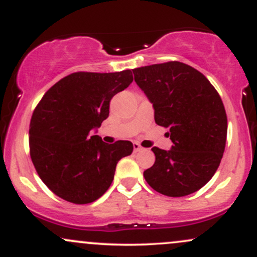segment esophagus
<instances>
[{"instance_id":"1","label":"esophagus","mask_w":257,"mask_h":257,"mask_svg":"<svg viewBox=\"0 0 257 257\" xmlns=\"http://www.w3.org/2000/svg\"><path fill=\"white\" fill-rule=\"evenodd\" d=\"M133 147H134V152H139V151H143V146L140 145V144L138 143H134L133 144Z\"/></svg>"}]
</instances>
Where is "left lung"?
<instances>
[{
  "label": "left lung",
  "mask_w": 257,
  "mask_h": 257,
  "mask_svg": "<svg viewBox=\"0 0 257 257\" xmlns=\"http://www.w3.org/2000/svg\"><path fill=\"white\" fill-rule=\"evenodd\" d=\"M135 82L168 129L169 151L152 147L155 164L144 178L168 197L196 192L214 176L226 146L227 116L219 93L198 70L180 61L133 70Z\"/></svg>",
  "instance_id": "left-lung-1"
}]
</instances>
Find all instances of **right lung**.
Wrapping results in <instances>:
<instances>
[{"instance_id":"add662e5","label":"right lung","mask_w":257,"mask_h":257,"mask_svg":"<svg viewBox=\"0 0 257 257\" xmlns=\"http://www.w3.org/2000/svg\"><path fill=\"white\" fill-rule=\"evenodd\" d=\"M133 82L131 70L75 72L47 90L32 113L30 156L47 187L75 204L94 202L108 190L120 158L133 144H106L91 135L108 117L110 101Z\"/></svg>"}]
</instances>
